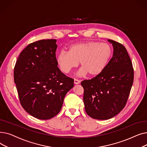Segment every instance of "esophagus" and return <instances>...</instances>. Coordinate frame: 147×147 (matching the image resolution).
Listing matches in <instances>:
<instances>
[{
  "label": "esophagus",
  "mask_w": 147,
  "mask_h": 147,
  "mask_svg": "<svg viewBox=\"0 0 147 147\" xmlns=\"http://www.w3.org/2000/svg\"><path fill=\"white\" fill-rule=\"evenodd\" d=\"M74 84H79L80 83V81L78 79H74Z\"/></svg>",
  "instance_id": "obj_1"
}]
</instances>
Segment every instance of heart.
Wrapping results in <instances>:
<instances>
[{
  "label": "heart",
  "mask_w": 147,
  "mask_h": 147,
  "mask_svg": "<svg viewBox=\"0 0 147 147\" xmlns=\"http://www.w3.org/2000/svg\"><path fill=\"white\" fill-rule=\"evenodd\" d=\"M111 54L110 45L89 41L71 45L68 52L61 51L57 55V62L61 71L65 74L76 68L80 62V75L88 73L90 76H95L103 71Z\"/></svg>",
  "instance_id": "obj_1"
}]
</instances>
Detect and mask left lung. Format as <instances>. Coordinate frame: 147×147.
Wrapping results in <instances>:
<instances>
[{"label": "left lung", "mask_w": 147, "mask_h": 147, "mask_svg": "<svg viewBox=\"0 0 147 147\" xmlns=\"http://www.w3.org/2000/svg\"><path fill=\"white\" fill-rule=\"evenodd\" d=\"M108 40L113 46V57L101 73L81 82L85 111L98 120L111 119L124 109L134 78L132 63L126 48L117 42Z\"/></svg>", "instance_id": "8db88e82"}]
</instances>
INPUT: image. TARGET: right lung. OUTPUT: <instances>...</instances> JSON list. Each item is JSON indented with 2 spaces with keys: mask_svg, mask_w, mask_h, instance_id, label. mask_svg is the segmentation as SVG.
I'll list each match as a JSON object with an SVG mask.
<instances>
[{
  "mask_svg": "<svg viewBox=\"0 0 147 147\" xmlns=\"http://www.w3.org/2000/svg\"><path fill=\"white\" fill-rule=\"evenodd\" d=\"M56 42L55 39H43L30 43L14 67V82L22 107L40 120L57 115L66 94L74 86V80L58 67Z\"/></svg>",
  "mask_w": 147,
  "mask_h": 147,
  "instance_id": "add662e5",
  "label": "right lung"
}]
</instances>
